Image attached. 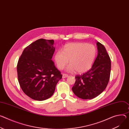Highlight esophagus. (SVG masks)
I'll list each match as a JSON object with an SVG mask.
<instances>
[{
    "label": "esophagus",
    "mask_w": 129,
    "mask_h": 129,
    "mask_svg": "<svg viewBox=\"0 0 129 129\" xmlns=\"http://www.w3.org/2000/svg\"><path fill=\"white\" fill-rule=\"evenodd\" d=\"M68 75L67 74H63V76H62V78H67L68 77Z\"/></svg>",
    "instance_id": "34e87169"
}]
</instances>
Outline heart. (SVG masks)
I'll return each mask as SVG.
<instances>
[{"label": "heart", "instance_id": "b5f03b06", "mask_svg": "<svg viewBox=\"0 0 129 129\" xmlns=\"http://www.w3.org/2000/svg\"><path fill=\"white\" fill-rule=\"evenodd\" d=\"M97 54L95 47L83 43H69L65 45L63 51L58 50L54 55L57 67L62 69L69 62L67 69L83 73L91 68Z\"/></svg>", "mask_w": 129, "mask_h": 129}]
</instances>
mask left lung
I'll return each mask as SVG.
<instances>
[{
	"mask_svg": "<svg viewBox=\"0 0 129 129\" xmlns=\"http://www.w3.org/2000/svg\"><path fill=\"white\" fill-rule=\"evenodd\" d=\"M98 55L91 68L86 73L77 75L72 90L83 99H91L99 95L107 87L110 77L111 62L105 47L97 42Z\"/></svg>",
	"mask_w": 129,
	"mask_h": 129,
	"instance_id": "8db88e82",
	"label": "left lung"
}]
</instances>
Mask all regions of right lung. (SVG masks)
I'll list each match as a JSON object with an SVG mask.
<instances>
[{"label":"right lung","mask_w":129,"mask_h":129,"mask_svg":"<svg viewBox=\"0 0 129 129\" xmlns=\"http://www.w3.org/2000/svg\"><path fill=\"white\" fill-rule=\"evenodd\" d=\"M53 40L41 39L28 46L17 65L18 82L26 95L43 101L51 97L62 78L51 58L55 48Z\"/></svg>","instance_id":"add662e5"}]
</instances>
